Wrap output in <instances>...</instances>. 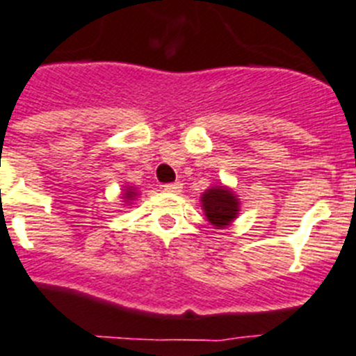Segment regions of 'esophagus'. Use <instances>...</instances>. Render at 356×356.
Masks as SVG:
<instances>
[{
    "label": "esophagus",
    "mask_w": 356,
    "mask_h": 356,
    "mask_svg": "<svg viewBox=\"0 0 356 356\" xmlns=\"http://www.w3.org/2000/svg\"><path fill=\"white\" fill-rule=\"evenodd\" d=\"M163 188H165V191H168V193H181L182 184L181 182H168V184H165Z\"/></svg>",
    "instance_id": "esophagus-1"
}]
</instances>
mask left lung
Instances as JSON below:
<instances>
[{
    "label": "left lung",
    "mask_w": 356,
    "mask_h": 356,
    "mask_svg": "<svg viewBox=\"0 0 356 356\" xmlns=\"http://www.w3.org/2000/svg\"><path fill=\"white\" fill-rule=\"evenodd\" d=\"M202 207L207 220L214 227H225L238 216L239 202L232 191L220 186V188H211L202 195Z\"/></svg>",
    "instance_id": "8db88e82"
}]
</instances>
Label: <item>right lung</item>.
I'll list each match as a JSON object with an SVG mask.
<instances>
[{
	"label": "right lung",
	"mask_w": 356,
	"mask_h": 356,
	"mask_svg": "<svg viewBox=\"0 0 356 356\" xmlns=\"http://www.w3.org/2000/svg\"><path fill=\"white\" fill-rule=\"evenodd\" d=\"M133 197H136V195H134V191H127V193H126L127 200H129V198H133Z\"/></svg>",
	"instance_id": "obj_1"
}]
</instances>
